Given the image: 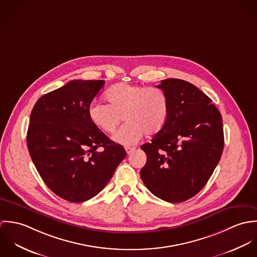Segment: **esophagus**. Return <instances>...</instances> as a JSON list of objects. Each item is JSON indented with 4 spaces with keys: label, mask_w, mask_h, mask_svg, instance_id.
I'll return each instance as SVG.
<instances>
[{
    "label": "esophagus",
    "mask_w": 257,
    "mask_h": 257,
    "mask_svg": "<svg viewBox=\"0 0 257 257\" xmlns=\"http://www.w3.org/2000/svg\"><path fill=\"white\" fill-rule=\"evenodd\" d=\"M135 150H136V147H125V151H126V153H127V154H131V153H133Z\"/></svg>",
    "instance_id": "obj_1"
}]
</instances>
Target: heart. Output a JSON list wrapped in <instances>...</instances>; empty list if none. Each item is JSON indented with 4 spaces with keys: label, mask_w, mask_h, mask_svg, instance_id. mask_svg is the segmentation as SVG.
Masks as SVG:
<instances>
[{
    "label": "heart",
    "mask_w": 257,
    "mask_h": 257,
    "mask_svg": "<svg viewBox=\"0 0 257 257\" xmlns=\"http://www.w3.org/2000/svg\"><path fill=\"white\" fill-rule=\"evenodd\" d=\"M107 104L93 102L89 105L91 122L106 134L114 132L121 120L124 123L112 140L124 146L139 142L145 134L155 136L165 126L170 112L166 93L157 87H145L117 83L105 94Z\"/></svg>",
    "instance_id": "1"
}]
</instances>
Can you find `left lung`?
<instances>
[{"instance_id": "1", "label": "left lung", "mask_w": 257, "mask_h": 257, "mask_svg": "<svg viewBox=\"0 0 257 257\" xmlns=\"http://www.w3.org/2000/svg\"><path fill=\"white\" fill-rule=\"evenodd\" d=\"M157 88L168 97L169 118L141 147L147 156L141 178L154 196L181 203L204 188L220 161L222 119L212 100L187 81L165 79Z\"/></svg>"}]
</instances>
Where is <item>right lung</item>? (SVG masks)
Returning a JSON list of instances; mask_svg holds the SVG:
<instances>
[{
	"instance_id": "add662e5",
	"label": "right lung",
	"mask_w": 257,
	"mask_h": 257,
	"mask_svg": "<svg viewBox=\"0 0 257 257\" xmlns=\"http://www.w3.org/2000/svg\"><path fill=\"white\" fill-rule=\"evenodd\" d=\"M104 80H72L37 100L27 145L46 186L60 198L85 202L99 194L126 152L88 116Z\"/></svg>"
}]
</instances>
